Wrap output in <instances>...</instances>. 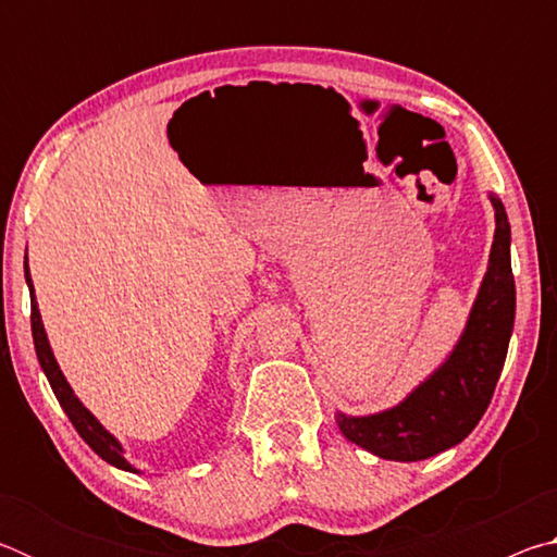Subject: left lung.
<instances>
[{"instance_id":"left-lung-1","label":"left lung","mask_w":557,"mask_h":557,"mask_svg":"<svg viewBox=\"0 0 557 557\" xmlns=\"http://www.w3.org/2000/svg\"><path fill=\"white\" fill-rule=\"evenodd\" d=\"M494 206V243L488 268L471 305L465 332L449 356L405 398L371 414L336 410L346 440L393 461H420L459 445L479 425L502 375L516 319L511 272V225L502 199Z\"/></svg>"}]
</instances>
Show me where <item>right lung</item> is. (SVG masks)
I'll use <instances>...</instances> for the list:
<instances>
[{
    "label": "right lung",
    "instance_id": "obj_1",
    "mask_svg": "<svg viewBox=\"0 0 557 557\" xmlns=\"http://www.w3.org/2000/svg\"><path fill=\"white\" fill-rule=\"evenodd\" d=\"M24 277H26V285H29L32 292V334H34V346H36V356H39V363L46 373V379H49L53 395L59 398L63 412L69 414V420L73 422V428L78 430V435L86 440V445L96 451L98 457H102L108 461V465L117 467L122 471H132V474H139L137 467H132L129 461L125 459V449H122L120 440L108 432L106 428L100 425V420L92 414L86 405L78 400V395L73 393L71 383L65 381V375L61 371L59 361H55V356L51 351V344H49V336H46V329L41 322V312H39V301H36L34 295V282H32V272H29V262L24 258Z\"/></svg>",
    "mask_w": 557,
    "mask_h": 557
}]
</instances>
